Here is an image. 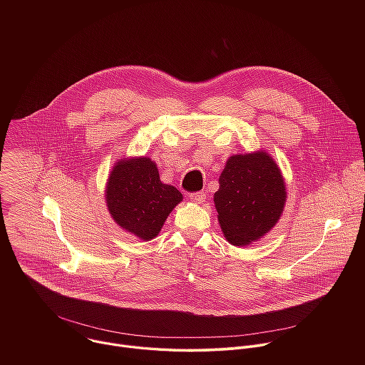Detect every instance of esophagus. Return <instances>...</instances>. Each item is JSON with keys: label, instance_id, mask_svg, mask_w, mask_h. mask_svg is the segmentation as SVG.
<instances>
[{"label": "esophagus", "instance_id": "34e87169", "mask_svg": "<svg viewBox=\"0 0 365 365\" xmlns=\"http://www.w3.org/2000/svg\"><path fill=\"white\" fill-rule=\"evenodd\" d=\"M188 197H190L191 201H194V202H197V204H202V202H205V200H207V194H205L204 191L191 192Z\"/></svg>", "mask_w": 365, "mask_h": 365}]
</instances>
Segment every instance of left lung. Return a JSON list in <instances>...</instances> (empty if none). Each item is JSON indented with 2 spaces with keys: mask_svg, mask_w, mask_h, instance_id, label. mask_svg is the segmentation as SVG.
<instances>
[{
  "mask_svg": "<svg viewBox=\"0 0 365 365\" xmlns=\"http://www.w3.org/2000/svg\"><path fill=\"white\" fill-rule=\"evenodd\" d=\"M285 197L281 171L267 153L230 157L213 198L227 242L246 246L260 239L279 219Z\"/></svg>",
  "mask_w": 365,
  "mask_h": 365,
  "instance_id": "1",
  "label": "left lung"
}]
</instances>
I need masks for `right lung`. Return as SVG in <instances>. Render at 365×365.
Masks as SVG:
<instances>
[{
  "mask_svg": "<svg viewBox=\"0 0 365 365\" xmlns=\"http://www.w3.org/2000/svg\"><path fill=\"white\" fill-rule=\"evenodd\" d=\"M182 201L181 192L163 184L149 157L119 160L106 184V205L113 220L142 240H152L167 216Z\"/></svg>",
  "mask_w": 365,
  "mask_h": 365,
  "instance_id": "right-lung-1",
  "label": "right lung"
}]
</instances>
